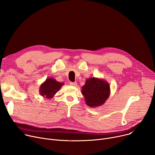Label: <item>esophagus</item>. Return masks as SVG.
Segmentation results:
<instances>
[{"label": "esophagus", "instance_id": "1", "mask_svg": "<svg viewBox=\"0 0 155 155\" xmlns=\"http://www.w3.org/2000/svg\"><path fill=\"white\" fill-rule=\"evenodd\" d=\"M70 85H71V86H74V87H75V86H77V83L76 82H70Z\"/></svg>", "mask_w": 155, "mask_h": 155}]
</instances>
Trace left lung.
Here are the masks:
<instances>
[{
	"mask_svg": "<svg viewBox=\"0 0 155 155\" xmlns=\"http://www.w3.org/2000/svg\"><path fill=\"white\" fill-rule=\"evenodd\" d=\"M81 89V94L85 97L86 104L92 108L104 105L110 95V84L101 78H88Z\"/></svg>",
	"mask_w": 155,
	"mask_h": 155,
	"instance_id": "8db88e82",
	"label": "left lung"
}]
</instances>
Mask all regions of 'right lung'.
I'll use <instances>...</instances> for the list:
<instances>
[{
    "instance_id": "right-lung-1",
    "label": "right lung",
    "mask_w": 155,
    "mask_h": 155,
    "mask_svg": "<svg viewBox=\"0 0 155 155\" xmlns=\"http://www.w3.org/2000/svg\"><path fill=\"white\" fill-rule=\"evenodd\" d=\"M64 85V83L59 82L53 78H47L44 83L40 85L39 93L43 97L51 99Z\"/></svg>"
}]
</instances>
